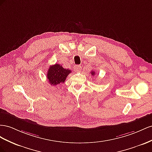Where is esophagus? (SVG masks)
<instances>
[{
  "mask_svg": "<svg viewBox=\"0 0 152 152\" xmlns=\"http://www.w3.org/2000/svg\"><path fill=\"white\" fill-rule=\"evenodd\" d=\"M74 70L77 72H80L81 71V66H79V65H76V66L74 67Z\"/></svg>",
  "mask_w": 152,
  "mask_h": 152,
  "instance_id": "esophagus-1",
  "label": "esophagus"
}]
</instances>
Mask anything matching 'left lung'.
Listing matches in <instances>:
<instances>
[{
    "label": "left lung",
    "instance_id": "left-lung-1",
    "mask_svg": "<svg viewBox=\"0 0 152 152\" xmlns=\"http://www.w3.org/2000/svg\"><path fill=\"white\" fill-rule=\"evenodd\" d=\"M91 72V75H92V76H94V75H95V72H94V71H92V72Z\"/></svg>",
    "mask_w": 152,
    "mask_h": 152
}]
</instances>
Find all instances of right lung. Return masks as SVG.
<instances>
[{"label":"right lung","instance_id":"obj_1","mask_svg":"<svg viewBox=\"0 0 152 152\" xmlns=\"http://www.w3.org/2000/svg\"><path fill=\"white\" fill-rule=\"evenodd\" d=\"M71 72V70L64 69L60 64H55L53 66H50L47 74V79L48 80L49 83L56 86L64 83L69 74Z\"/></svg>","mask_w":152,"mask_h":152}]
</instances>
